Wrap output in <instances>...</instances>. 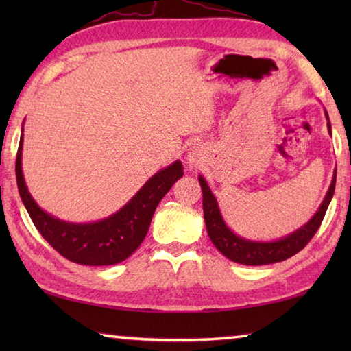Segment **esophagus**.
<instances>
[{
	"mask_svg": "<svg viewBox=\"0 0 351 351\" xmlns=\"http://www.w3.org/2000/svg\"><path fill=\"white\" fill-rule=\"evenodd\" d=\"M199 161H201V152H199V148L193 147L192 150H190L189 154H187V164L190 165V167H198Z\"/></svg>",
	"mask_w": 351,
	"mask_h": 351,
	"instance_id": "1",
	"label": "esophagus"
}]
</instances>
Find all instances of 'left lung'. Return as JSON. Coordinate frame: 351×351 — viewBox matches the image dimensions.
I'll use <instances>...</instances> for the list:
<instances>
[{"label":"left lung","instance_id":"8db88e82","mask_svg":"<svg viewBox=\"0 0 351 351\" xmlns=\"http://www.w3.org/2000/svg\"><path fill=\"white\" fill-rule=\"evenodd\" d=\"M326 121H328V112L325 111ZM328 127V133L331 134V123L326 122ZM201 190H203V209H204V221L206 229L209 234V239L213 245L221 252L224 257L235 261L240 265H249V266H260V265H269L277 263V261H283L289 257H293L299 251H302L310 240L317 232L320 223L325 217V212L328 209L330 201L335 193L336 186V170L332 175V180L330 184L328 192H326L322 204L314 213V217L310 221L300 226L299 229L291 232L289 235L278 239L276 241H255L247 240L245 237H240L234 234L232 230L228 228L224 223L221 210H219L217 198L213 197L210 187L203 176H198Z\"/></svg>","mask_w":351,"mask_h":351}]
</instances>
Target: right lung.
I'll use <instances>...</instances> for the list:
<instances>
[{
  "instance_id": "1",
  "label": "right lung",
  "mask_w": 351,
  "mask_h": 351,
  "mask_svg": "<svg viewBox=\"0 0 351 351\" xmlns=\"http://www.w3.org/2000/svg\"><path fill=\"white\" fill-rule=\"evenodd\" d=\"M23 128L16 153V184L23 204L41 237L74 263L106 266L128 258L144 241L153 213L171 186L184 175L181 161L159 170L116 213L94 223H69L45 212L29 193L21 169Z\"/></svg>"
}]
</instances>
